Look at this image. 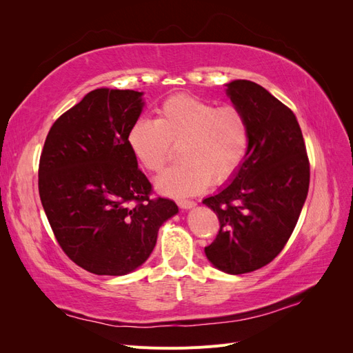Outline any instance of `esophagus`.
I'll return each instance as SVG.
<instances>
[{
    "label": "esophagus",
    "instance_id": "esophagus-1",
    "mask_svg": "<svg viewBox=\"0 0 353 353\" xmlns=\"http://www.w3.org/2000/svg\"><path fill=\"white\" fill-rule=\"evenodd\" d=\"M178 206H179L181 209H191V208L196 206V201L181 199V200H178Z\"/></svg>",
    "mask_w": 353,
    "mask_h": 353
}]
</instances>
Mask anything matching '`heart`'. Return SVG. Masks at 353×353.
Listing matches in <instances>:
<instances>
[{
	"label": "heart",
	"instance_id": "obj_1",
	"mask_svg": "<svg viewBox=\"0 0 353 353\" xmlns=\"http://www.w3.org/2000/svg\"><path fill=\"white\" fill-rule=\"evenodd\" d=\"M134 157L148 172H160L179 145L183 163L156 179L160 193L191 196L210 181L223 184L239 172L250 143V126L237 105H218L193 95L169 97L156 119L140 117L126 137Z\"/></svg>",
	"mask_w": 353,
	"mask_h": 353
}]
</instances>
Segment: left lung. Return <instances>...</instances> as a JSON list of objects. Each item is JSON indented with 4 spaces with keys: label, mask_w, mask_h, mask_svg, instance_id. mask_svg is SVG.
<instances>
[{
    "label": "left lung",
    "mask_w": 353,
    "mask_h": 353,
    "mask_svg": "<svg viewBox=\"0 0 353 353\" xmlns=\"http://www.w3.org/2000/svg\"><path fill=\"white\" fill-rule=\"evenodd\" d=\"M227 94L248 117L250 143L231 184L203 200L219 219L205 253L218 270L239 275L268 265L284 249L311 174L301 126L285 104L245 79L227 83Z\"/></svg>",
    "instance_id": "1"
}]
</instances>
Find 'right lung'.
Returning <instances> with one entry per match:
<instances>
[{
  "label": "right lung",
  "mask_w": 353,
  "mask_h": 353,
  "mask_svg": "<svg viewBox=\"0 0 353 353\" xmlns=\"http://www.w3.org/2000/svg\"><path fill=\"white\" fill-rule=\"evenodd\" d=\"M143 92L99 88L52 123L42 148V208L69 259L97 275H125L153 252L174 200L152 199L126 137Z\"/></svg>",
  "instance_id": "add662e5"
}]
</instances>
